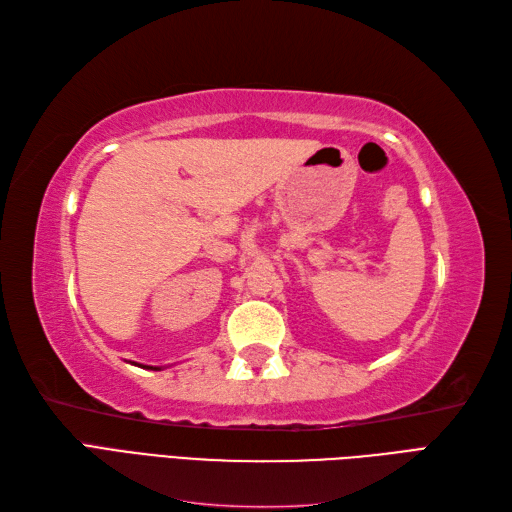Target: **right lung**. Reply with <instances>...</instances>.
Returning a JSON list of instances; mask_svg holds the SVG:
<instances>
[{
    "label": "right lung",
    "instance_id": "add662e5",
    "mask_svg": "<svg viewBox=\"0 0 512 512\" xmlns=\"http://www.w3.org/2000/svg\"><path fill=\"white\" fill-rule=\"evenodd\" d=\"M143 367H147V369H156V371H160V367H149V365H143Z\"/></svg>",
    "mask_w": 512,
    "mask_h": 512
}]
</instances>
